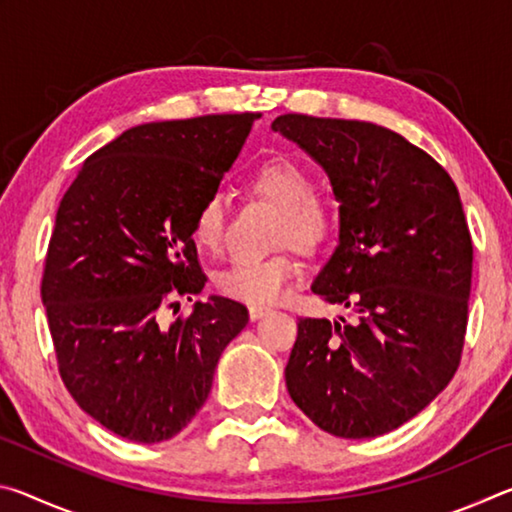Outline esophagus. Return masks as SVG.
<instances>
[{
	"label": "esophagus",
	"instance_id": "34e87169",
	"mask_svg": "<svg viewBox=\"0 0 512 512\" xmlns=\"http://www.w3.org/2000/svg\"><path fill=\"white\" fill-rule=\"evenodd\" d=\"M268 307H262V305H250L248 307V316H250V320H259L262 316H266L268 314Z\"/></svg>",
	"mask_w": 512,
	"mask_h": 512
}]
</instances>
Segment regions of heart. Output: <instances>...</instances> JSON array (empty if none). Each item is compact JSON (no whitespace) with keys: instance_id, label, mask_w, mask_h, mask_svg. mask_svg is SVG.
<instances>
[{"instance_id":"heart-1","label":"heart","mask_w":512,"mask_h":512,"mask_svg":"<svg viewBox=\"0 0 512 512\" xmlns=\"http://www.w3.org/2000/svg\"><path fill=\"white\" fill-rule=\"evenodd\" d=\"M253 189L282 210L277 221V244H296L314 250L332 235L336 225V207L332 198L314 192V178L289 158H271L255 169ZM225 235V205L221 194H207L198 203L192 219V237L201 248L216 250ZM300 275V262L291 250L237 259L216 275V287L232 300L246 305H275L289 296Z\"/></svg>"}]
</instances>
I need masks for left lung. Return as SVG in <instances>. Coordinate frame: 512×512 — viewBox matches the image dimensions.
Here are the masks:
<instances>
[{
	"label": "left lung",
	"instance_id": "8db88e82",
	"mask_svg": "<svg viewBox=\"0 0 512 512\" xmlns=\"http://www.w3.org/2000/svg\"><path fill=\"white\" fill-rule=\"evenodd\" d=\"M341 201L339 246L311 284L354 320L300 318L284 368L291 400L339 438H375L418 415L461 363L472 237L454 180L391 128L280 115Z\"/></svg>",
	"mask_w": 512,
	"mask_h": 512
}]
</instances>
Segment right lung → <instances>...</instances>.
I'll return each instance as SVG.
<instances>
[{"instance_id":"right-lung-1","label":"right lung","mask_w":512,"mask_h":512,"mask_svg":"<svg viewBox=\"0 0 512 512\" xmlns=\"http://www.w3.org/2000/svg\"><path fill=\"white\" fill-rule=\"evenodd\" d=\"M259 115L153 121L101 146L76 173L51 232L42 305L69 395L133 443L183 431L210 395L216 363L248 323L205 287L192 239L198 203L219 189Z\"/></svg>"}]
</instances>
